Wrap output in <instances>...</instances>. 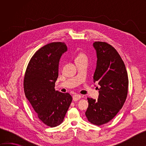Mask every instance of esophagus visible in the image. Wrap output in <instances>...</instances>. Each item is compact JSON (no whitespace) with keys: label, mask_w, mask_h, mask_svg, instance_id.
Instances as JSON below:
<instances>
[{"label":"esophagus","mask_w":146,"mask_h":146,"mask_svg":"<svg viewBox=\"0 0 146 146\" xmlns=\"http://www.w3.org/2000/svg\"><path fill=\"white\" fill-rule=\"evenodd\" d=\"M81 97H82V96L80 95L75 94V95H74L73 96V101H77V100H80V99L81 98Z\"/></svg>","instance_id":"1"}]
</instances>
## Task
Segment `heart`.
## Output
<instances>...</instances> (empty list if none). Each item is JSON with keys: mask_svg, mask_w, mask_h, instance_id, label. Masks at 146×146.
<instances>
[{"mask_svg": "<svg viewBox=\"0 0 146 146\" xmlns=\"http://www.w3.org/2000/svg\"><path fill=\"white\" fill-rule=\"evenodd\" d=\"M83 57H86V55L83 53H80L78 56H77L76 58H83Z\"/></svg>", "mask_w": 146, "mask_h": 146, "instance_id": "obj_1", "label": "heart"}]
</instances>
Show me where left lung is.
Instances as JSON below:
<instances>
[{"instance_id": "8db88e82", "label": "left lung", "mask_w": 146, "mask_h": 146, "mask_svg": "<svg viewBox=\"0 0 146 146\" xmlns=\"http://www.w3.org/2000/svg\"><path fill=\"white\" fill-rule=\"evenodd\" d=\"M97 66L94 82L98 83V100L88 98L85 115L93 124L101 125L109 122L124 104L129 80L125 66L116 49L105 42H95Z\"/></svg>"}]
</instances>
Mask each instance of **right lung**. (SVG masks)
I'll return each mask as SVG.
<instances>
[{
  "mask_svg": "<svg viewBox=\"0 0 146 146\" xmlns=\"http://www.w3.org/2000/svg\"><path fill=\"white\" fill-rule=\"evenodd\" d=\"M64 42H51L37 51L27 65L24 79V90L27 100L39 119L53 127L63 122L72 97L56 91L59 63L67 51Z\"/></svg>",
  "mask_w": 146,
  "mask_h": 146,
  "instance_id": "add662e5",
  "label": "right lung"
}]
</instances>
